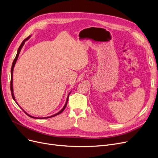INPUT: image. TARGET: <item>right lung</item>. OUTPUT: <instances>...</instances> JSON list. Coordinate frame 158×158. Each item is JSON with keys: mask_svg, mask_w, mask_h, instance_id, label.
Instances as JSON below:
<instances>
[{"mask_svg": "<svg viewBox=\"0 0 158 158\" xmlns=\"http://www.w3.org/2000/svg\"><path fill=\"white\" fill-rule=\"evenodd\" d=\"M30 37H31V35H30V36H29V37H27L26 39H25L23 41V42H22L21 44L20 45V46H19V49H18V50H17V55H16V57H15V59L13 60V64H12V66H11V83H10V88H11V95H12V98H13V100H14V101H15V102H16V103H17L18 105H19V104H18L17 102V101H16V100H15V96H14V94H13V69H14V66H15V63H16L17 60V59H18V57H19V53H20V50H21L22 48H23V46H24V43H25L26 41V40H28ZM70 93H71V92H70L69 94H68V97H67V99H66V103H65L64 106H63V108L62 109H61L60 110L59 112H57V114H54V115H51V116H49V117H45V118H35V117H33V116H31V115H29L28 114H27L25 111H24V112L26 114V115H28V116H30V118H35V119H37H37H47V118H50L54 117V116L57 115H59V114L62 113V112H63V110H64L65 109V108H66V106L67 102H68V97H69V95H70ZM22 109H23V108H22ZM23 110H24L23 109Z\"/></svg>", "mask_w": 158, "mask_h": 158, "instance_id": "add662e5", "label": "right lung"}]
</instances>
